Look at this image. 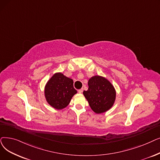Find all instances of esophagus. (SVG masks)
<instances>
[{"label": "esophagus", "mask_w": 160, "mask_h": 160, "mask_svg": "<svg viewBox=\"0 0 160 160\" xmlns=\"http://www.w3.org/2000/svg\"><path fill=\"white\" fill-rule=\"evenodd\" d=\"M78 93H82L83 92V88H81V89H78Z\"/></svg>", "instance_id": "obj_1"}]
</instances>
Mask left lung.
I'll use <instances>...</instances> for the list:
<instances>
[{
    "instance_id": "obj_1",
    "label": "left lung",
    "mask_w": 160,
    "mask_h": 160,
    "mask_svg": "<svg viewBox=\"0 0 160 160\" xmlns=\"http://www.w3.org/2000/svg\"><path fill=\"white\" fill-rule=\"evenodd\" d=\"M88 86V89L83 93L95 113L105 112L112 107L116 91L108 80L102 76H95L89 78Z\"/></svg>"
}]
</instances>
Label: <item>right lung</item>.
<instances>
[{
  "label": "right lung",
  "instance_id": "right-lung-1",
  "mask_svg": "<svg viewBox=\"0 0 160 160\" xmlns=\"http://www.w3.org/2000/svg\"><path fill=\"white\" fill-rule=\"evenodd\" d=\"M76 93L77 91L73 86V80L62 73L55 74L45 87L47 102L58 110L65 108Z\"/></svg>",
  "mask_w": 160,
  "mask_h": 160
}]
</instances>
